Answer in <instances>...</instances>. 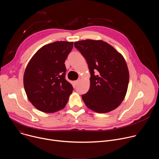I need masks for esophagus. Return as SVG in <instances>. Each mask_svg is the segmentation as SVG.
<instances>
[{
  "label": "esophagus",
  "mask_w": 159,
  "mask_h": 159,
  "mask_svg": "<svg viewBox=\"0 0 159 159\" xmlns=\"http://www.w3.org/2000/svg\"><path fill=\"white\" fill-rule=\"evenodd\" d=\"M79 81H80V79H78V80H75V84H77L79 82Z\"/></svg>",
  "instance_id": "34e87169"
}]
</instances>
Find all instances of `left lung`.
Segmentation results:
<instances>
[{"label": "left lung", "instance_id": "obj_1", "mask_svg": "<svg viewBox=\"0 0 159 159\" xmlns=\"http://www.w3.org/2000/svg\"><path fill=\"white\" fill-rule=\"evenodd\" d=\"M74 46L85 58L90 73L89 90L82 96L86 106L98 113L114 110L128 89L129 72L125 58L102 40H82Z\"/></svg>", "mask_w": 159, "mask_h": 159}]
</instances>
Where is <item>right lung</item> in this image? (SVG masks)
Listing matches in <instances>:
<instances>
[{
	"mask_svg": "<svg viewBox=\"0 0 159 159\" xmlns=\"http://www.w3.org/2000/svg\"><path fill=\"white\" fill-rule=\"evenodd\" d=\"M73 42L56 41L44 45L29 61L23 82L31 103L44 112H55L65 107L73 91L65 79V61Z\"/></svg>",
	"mask_w": 159,
	"mask_h": 159,
	"instance_id": "right-lung-1",
	"label": "right lung"
}]
</instances>
